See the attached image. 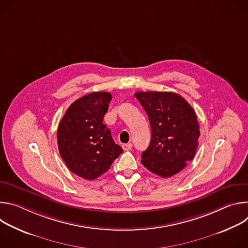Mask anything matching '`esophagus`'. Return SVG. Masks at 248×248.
<instances>
[{"label":"esophagus","instance_id":"obj_1","mask_svg":"<svg viewBox=\"0 0 248 248\" xmlns=\"http://www.w3.org/2000/svg\"><path fill=\"white\" fill-rule=\"evenodd\" d=\"M122 147L124 151H126V150H129V149L132 148V144L131 143H125V144H123Z\"/></svg>","mask_w":248,"mask_h":248}]
</instances>
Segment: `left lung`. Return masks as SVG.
Returning <instances> with one entry per match:
<instances>
[{
	"label": "left lung",
	"instance_id": "1",
	"mask_svg": "<svg viewBox=\"0 0 248 248\" xmlns=\"http://www.w3.org/2000/svg\"><path fill=\"white\" fill-rule=\"evenodd\" d=\"M134 96L148 115L152 131L141 163L151 172L170 178L194 158L200 135L195 112L173 92H137Z\"/></svg>",
	"mask_w": 248,
	"mask_h": 248
}]
</instances>
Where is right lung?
<instances>
[{
    "mask_svg": "<svg viewBox=\"0 0 248 248\" xmlns=\"http://www.w3.org/2000/svg\"><path fill=\"white\" fill-rule=\"evenodd\" d=\"M112 95L89 93L69 106L58 127V147L66 167L92 181L107 171L123 153L111 130L103 124Z\"/></svg>",
    "mask_w": 248,
    "mask_h": 248,
    "instance_id": "1",
    "label": "right lung"
}]
</instances>
